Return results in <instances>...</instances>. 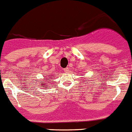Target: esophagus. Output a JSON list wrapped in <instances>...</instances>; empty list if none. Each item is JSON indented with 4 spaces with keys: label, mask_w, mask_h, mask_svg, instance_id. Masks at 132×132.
Masks as SVG:
<instances>
[{
    "label": "esophagus",
    "mask_w": 132,
    "mask_h": 132,
    "mask_svg": "<svg viewBox=\"0 0 132 132\" xmlns=\"http://www.w3.org/2000/svg\"><path fill=\"white\" fill-rule=\"evenodd\" d=\"M63 71L65 72H68L69 71V68H65L63 69Z\"/></svg>",
    "instance_id": "1"
}]
</instances>
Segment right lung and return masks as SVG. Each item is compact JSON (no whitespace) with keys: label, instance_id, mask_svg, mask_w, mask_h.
Returning <instances> with one entry per match:
<instances>
[{"label":"right lung","instance_id":"1","mask_svg":"<svg viewBox=\"0 0 132 132\" xmlns=\"http://www.w3.org/2000/svg\"><path fill=\"white\" fill-rule=\"evenodd\" d=\"M52 77L53 76H52V75H47V77H44V79H45V80H44V81H46V80H50V79H52ZM39 82V84H41V86H42V87H43V88H47V86H48V85H47V84L48 83H47V82Z\"/></svg>","mask_w":132,"mask_h":132}]
</instances>
